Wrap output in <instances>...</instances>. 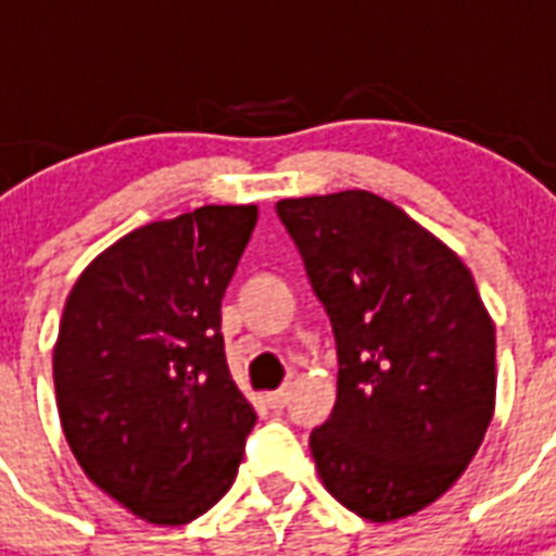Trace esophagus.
I'll list each match as a JSON object with an SVG mask.
<instances>
[{
	"label": "esophagus",
	"instance_id": "34e87169",
	"mask_svg": "<svg viewBox=\"0 0 556 556\" xmlns=\"http://www.w3.org/2000/svg\"><path fill=\"white\" fill-rule=\"evenodd\" d=\"M288 395H291V387H279L277 392H270L268 395L270 409H282V406L288 404Z\"/></svg>",
	"mask_w": 556,
	"mask_h": 556
}]
</instances>
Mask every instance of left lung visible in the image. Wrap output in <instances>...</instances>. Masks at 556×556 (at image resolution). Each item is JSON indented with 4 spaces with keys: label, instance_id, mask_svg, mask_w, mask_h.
I'll return each instance as SVG.
<instances>
[{
    "label": "left lung",
    "instance_id": "8db88e82",
    "mask_svg": "<svg viewBox=\"0 0 556 556\" xmlns=\"http://www.w3.org/2000/svg\"><path fill=\"white\" fill-rule=\"evenodd\" d=\"M338 340V404L308 439L326 491L392 522L465 473L496 401V329L473 274L366 190L277 201Z\"/></svg>",
    "mask_w": 556,
    "mask_h": 556
}]
</instances>
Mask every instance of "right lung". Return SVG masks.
Masks as SVG:
<instances>
[{
    "label": "right lung",
    "mask_w": 556,
    "mask_h": 556,
    "mask_svg": "<svg viewBox=\"0 0 556 556\" xmlns=\"http://www.w3.org/2000/svg\"><path fill=\"white\" fill-rule=\"evenodd\" d=\"M256 216V204H207L138 227L65 300V441L100 491L155 526L192 522L230 491L256 424L222 338V296Z\"/></svg>",
    "instance_id": "add662e5"
}]
</instances>
